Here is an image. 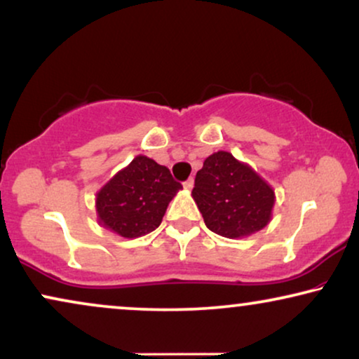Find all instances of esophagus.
<instances>
[{"label":"esophagus","mask_w":359,"mask_h":359,"mask_svg":"<svg viewBox=\"0 0 359 359\" xmlns=\"http://www.w3.org/2000/svg\"><path fill=\"white\" fill-rule=\"evenodd\" d=\"M183 186H184V189H193V186H194V180H193V178L186 180L184 183H183Z\"/></svg>","instance_id":"1"}]
</instances>
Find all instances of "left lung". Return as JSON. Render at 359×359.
Instances as JSON below:
<instances>
[{
  "mask_svg": "<svg viewBox=\"0 0 359 359\" xmlns=\"http://www.w3.org/2000/svg\"><path fill=\"white\" fill-rule=\"evenodd\" d=\"M193 198L204 222L227 238L248 237L271 220L274 191L252 166L215 151L196 173Z\"/></svg>",
  "mask_w": 359,
  "mask_h": 359,
  "instance_id": "8db88e82",
  "label": "left lung"
}]
</instances>
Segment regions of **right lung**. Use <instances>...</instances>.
<instances>
[{
    "label": "right lung",
    "mask_w": 359,
    "mask_h": 359,
    "mask_svg": "<svg viewBox=\"0 0 359 359\" xmlns=\"http://www.w3.org/2000/svg\"><path fill=\"white\" fill-rule=\"evenodd\" d=\"M181 188L166 166L135 156L97 191V222L124 238L142 237L158 227Z\"/></svg>",
    "instance_id": "obj_1"
}]
</instances>
